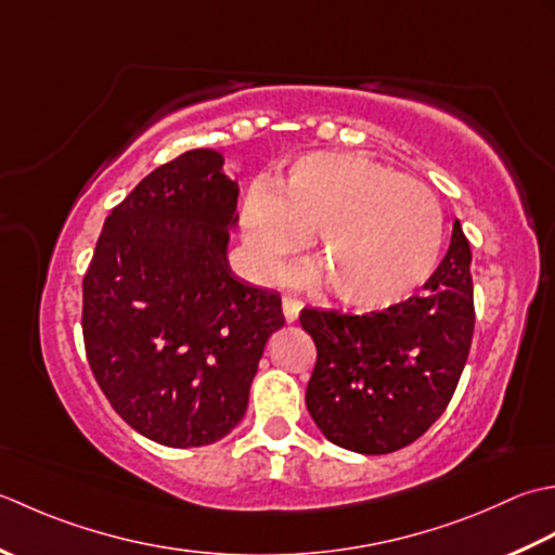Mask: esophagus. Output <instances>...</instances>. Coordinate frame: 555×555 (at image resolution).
I'll use <instances>...</instances> for the list:
<instances>
[{"label":"esophagus","mask_w":555,"mask_h":555,"mask_svg":"<svg viewBox=\"0 0 555 555\" xmlns=\"http://www.w3.org/2000/svg\"><path fill=\"white\" fill-rule=\"evenodd\" d=\"M299 311H301V301L297 297H289V294H285V297H282V313H285V319L289 323L297 321Z\"/></svg>","instance_id":"1"}]
</instances>
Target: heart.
Wrapping results in <instances>:
<instances>
[{
    "label": "heart",
    "mask_w": 555,
    "mask_h": 555,
    "mask_svg": "<svg viewBox=\"0 0 555 555\" xmlns=\"http://www.w3.org/2000/svg\"><path fill=\"white\" fill-rule=\"evenodd\" d=\"M242 232L258 273L278 278L313 236L325 287L357 309H383L434 273L443 212L426 184L359 153H315L282 189L256 186Z\"/></svg>",
    "instance_id": "b5f03b06"
}]
</instances>
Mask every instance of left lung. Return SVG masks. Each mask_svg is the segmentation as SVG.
I'll return each instance as SVG.
<instances>
[{"label":"left lung","mask_w":555,"mask_h":555,"mask_svg":"<svg viewBox=\"0 0 555 555\" xmlns=\"http://www.w3.org/2000/svg\"><path fill=\"white\" fill-rule=\"evenodd\" d=\"M472 251L460 222L424 294L371 313L301 309L315 366L311 420L331 443L386 455L428 431L455 392L474 335Z\"/></svg>","instance_id":"8db88e82"}]
</instances>
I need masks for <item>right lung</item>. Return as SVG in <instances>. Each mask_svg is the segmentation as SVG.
Listing matches in <instances>:
<instances>
[{"label": "right lung", "instance_id": "1", "mask_svg": "<svg viewBox=\"0 0 555 555\" xmlns=\"http://www.w3.org/2000/svg\"><path fill=\"white\" fill-rule=\"evenodd\" d=\"M236 196L220 153H182L112 208L86 270L90 371L112 410L160 446L228 436L285 323L278 292L230 273Z\"/></svg>", "mask_w": 555, "mask_h": 555}]
</instances>
